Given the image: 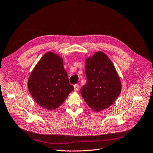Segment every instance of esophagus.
<instances>
[{"mask_svg": "<svg viewBox=\"0 0 153 153\" xmlns=\"http://www.w3.org/2000/svg\"><path fill=\"white\" fill-rule=\"evenodd\" d=\"M74 88L75 91H78V90H79V85H78L77 84H75V85L74 86Z\"/></svg>", "mask_w": 153, "mask_h": 153, "instance_id": "obj_1", "label": "esophagus"}]
</instances>
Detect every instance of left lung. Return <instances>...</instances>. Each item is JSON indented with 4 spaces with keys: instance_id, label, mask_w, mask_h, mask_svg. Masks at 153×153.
Segmentation results:
<instances>
[{
    "instance_id": "8db88e82",
    "label": "left lung",
    "mask_w": 153,
    "mask_h": 153,
    "mask_svg": "<svg viewBox=\"0 0 153 153\" xmlns=\"http://www.w3.org/2000/svg\"><path fill=\"white\" fill-rule=\"evenodd\" d=\"M87 82L81 93L87 105L99 112L110 107L120 95L122 84L114 65L105 53L98 51L86 59Z\"/></svg>"
}]
</instances>
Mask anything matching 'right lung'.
<instances>
[{
	"instance_id": "1",
	"label": "right lung",
	"mask_w": 153,
	"mask_h": 153,
	"mask_svg": "<svg viewBox=\"0 0 153 153\" xmlns=\"http://www.w3.org/2000/svg\"><path fill=\"white\" fill-rule=\"evenodd\" d=\"M27 88L38 105L48 110L59 108L74 90L63 59L52 52L45 53L31 73Z\"/></svg>"
}]
</instances>
